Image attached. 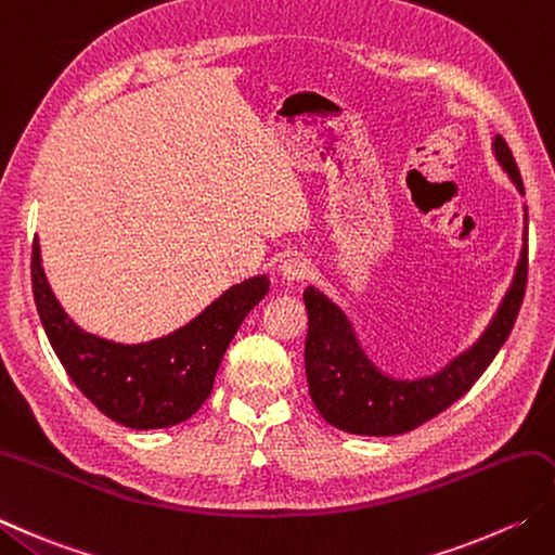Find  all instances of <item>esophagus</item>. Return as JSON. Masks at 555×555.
Here are the masks:
<instances>
[{
	"label": "esophagus",
	"instance_id": "1",
	"mask_svg": "<svg viewBox=\"0 0 555 555\" xmlns=\"http://www.w3.org/2000/svg\"><path fill=\"white\" fill-rule=\"evenodd\" d=\"M279 274H281V279L286 281V284H296V281H302L310 274V267H308L306 259L286 257L284 262L279 264Z\"/></svg>",
	"mask_w": 555,
	"mask_h": 555
}]
</instances>
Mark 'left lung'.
Here are the masks:
<instances>
[{"label": "left lung", "instance_id": "8db88e82", "mask_svg": "<svg viewBox=\"0 0 555 555\" xmlns=\"http://www.w3.org/2000/svg\"><path fill=\"white\" fill-rule=\"evenodd\" d=\"M491 151L498 166L525 197L522 176L501 134L493 139ZM522 209V249L505 296L479 339L452 356L436 373L401 377L383 371L365 351L361 334L339 302L314 286L302 291L308 310V387L314 406L330 426L353 436H399L438 416L469 392V387L501 351L522 306L527 286V206Z\"/></svg>", "mask_w": 555, "mask_h": 555}]
</instances>
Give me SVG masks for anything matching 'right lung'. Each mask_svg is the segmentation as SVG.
<instances>
[{"instance_id": "obj_1", "label": "right lung", "mask_w": 555, "mask_h": 555, "mask_svg": "<svg viewBox=\"0 0 555 555\" xmlns=\"http://www.w3.org/2000/svg\"><path fill=\"white\" fill-rule=\"evenodd\" d=\"M30 279L42 330L72 383L101 414L134 430L170 428L197 414L211 395L228 344L269 293V276H253L228 288L184 327L122 344L81 330L60 306L42 269L38 237Z\"/></svg>"}]
</instances>
